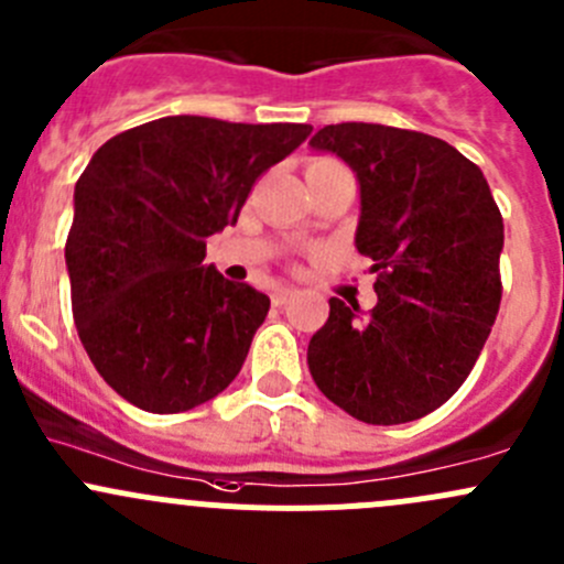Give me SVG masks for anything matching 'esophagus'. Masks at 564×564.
<instances>
[{"mask_svg": "<svg viewBox=\"0 0 564 564\" xmlns=\"http://www.w3.org/2000/svg\"><path fill=\"white\" fill-rule=\"evenodd\" d=\"M292 297H294V289L283 286V289H275V294H272V303H275V305H286Z\"/></svg>", "mask_w": 564, "mask_h": 564, "instance_id": "1", "label": "esophagus"}]
</instances>
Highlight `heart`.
Here are the masks:
<instances>
[{"label": "heart", "instance_id": "obj_1", "mask_svg": "<svg viewBox=\"0 0 564 564\" xmlns=\"http://www.w3.org/2000/svg\"><path fill=\"white\" fill-rule=\"evenodd\" d=\"M327 166H340V163L333 161V158H318V161L311 163L308 169H327Z\"/></svg>", "mask_w": 564, "mask_h": 564}]
</instances>
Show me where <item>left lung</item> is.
I'll use <instances>...</instances> for the list:
<instances>
[{"instance_id":"left-lung-1","label":"left lung","mask_w":564,"mask_h":564,"mask_svg":"<svg viewBox=\"0 0 564 564\" xmlns=\"http://www.w3.org/2000/svg\"><path fill=\"white\" fill-rule=\"evenodd\" d=\"M311 147L355 169V242L377 272L371 311L329 300L308 344L311 377L362 423L425 417L469 377L499 314L502 213L480 169L436 135L340 122Z\"/></svg>"}]
</instances>
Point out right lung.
Returning <instances> with one entry per match:
<instances>
[{
    "label": "right lung",
    "instance_id": "add662e5",
    "mask_svg": "<svg viewBox=\"0 0 564 564\" xmlns=\"http://www.w3.org/2000/svg\"><path fill=\"white\" fill-rule=\"evenodd\" d=\"M311 124L163 117L108 139L76 182L65 242L78 338L144 412L176 414L235 382L270 297L204 267L250 187Z\"/></svg>",
    "mask_w": 564,
    "mask_h": 564
}]
</instances>
